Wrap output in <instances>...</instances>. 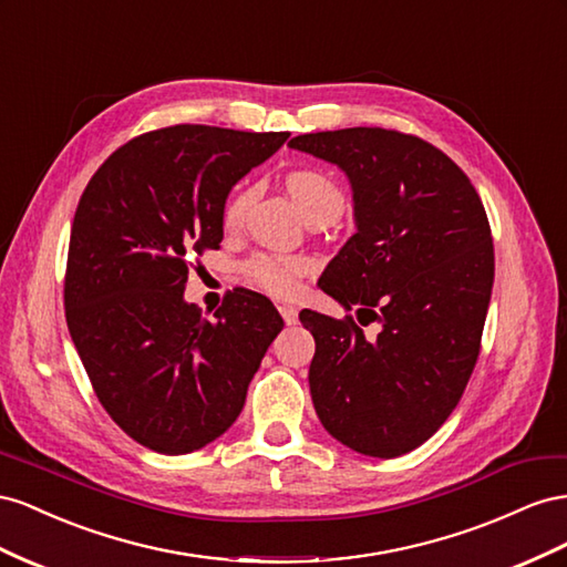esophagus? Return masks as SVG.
Returning <instances> with one entry per match:
<instances>
[{"mask_svg": "<svg viewBox=\"0 0 567 567\" xmlns=\"http://www.w3.org/2000/svg\"><path fill=\"white\" fill-rule=\"evenodd\" d=\"M280 316L285 318V322H287V326H297V320H299V313H297V309H295V306H287V303H282V306H280Z\"/></svg>", "mask_w": 567, "mask_h": 567, "instance_id": "34e87169", "label": "esophagus"}]
</instances>
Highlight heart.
<instances>
[{"label":"heart","mask_w":567,"mask_h":567,"mask_svg":"<svg viewBox=\"0 0 567 567\" xmlns=\"http://www.w3.org/2000/svg\"><path fill=\"white\" fill-rule=\"evenodd\" d=\"M287 189L292 194L295 204L299 206V212H309L311 206L326 202V199H342L339 189L328 181L326 175L313 173V171H297L287 177ZM251 202V192H237L235 197L225 206L223 220L228 228H235V225L241 223L245 218L247 206ZM306 270V264L297 256H272V254H261L249 261L247 272L249 278L261 285L268 292L278 295V297H292L299 289V280Z\"/></svg>","instance_id":"1"}]
</instances>
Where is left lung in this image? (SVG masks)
Wrapping results in <instances>:
<instances>
[{
	"label": "left lung",
	"mask_w": 567,
	"mask_h": 567,
	"mask_svg": "<svg viewBox=\"0 0 567 567\" xmlns=\"http://www.w3.org/2000/svg\"><path fill=\"white\" fill-rule=\"evenodd\" d=\"M289 147L349 177L355 233L318 287L381 326L365 340L351 316L299 313L316 339V413L363 456L409 454L444 425L473 375L494 285L487 214L467 175L420 137L344 127Z\"/></svg>",
	"instance_id": "left-lung-1"
}]
</instances>
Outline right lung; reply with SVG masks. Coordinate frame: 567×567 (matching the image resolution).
Returning a JSON list of instances; mask_svg holds the SVG:
<instances>
[{"label":"right lung","instance_id":"1","mask_svg":"<svg viewBox=\"0 0 567 567\" xmlns=\"http://www.w3.org/2000/svg\"><path fill=\"white\" fill-rule=\"evenodd\" d=\"M287 137L164 127L113 152L80 197L63 287L69 332L113 423L158 454H192L230 430L285 326L249 289L206 320L185 301V282L189 256L220 245L230 189Z\"/></svg>","mask_w":567,"mask_h":567}]
</instances>
